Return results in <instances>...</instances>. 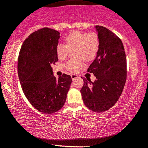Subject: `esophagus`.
<instances>
[{
  "label": "esophagus",
  "instance_id": "34e87169",
  "mask_svg": "<svg viewBox=\"0 0 148 148\" xmlns=\"http://www.w3.org/2000/svg\"><path fill=\"white\" fill-rule=\"evenodd\" d=\"M71 77L72 80H74L75 78H76V77H77V74H72L71 75Z\"/></svg>",
  "mask_w": 148,
  "mask_h": 148
}]
</instances>
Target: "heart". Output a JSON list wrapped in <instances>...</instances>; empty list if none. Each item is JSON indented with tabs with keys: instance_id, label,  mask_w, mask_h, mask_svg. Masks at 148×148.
Returning <instances> with one entry per match:
<instances>
[{
	"instance_id": "obj_1",
	"label": "heart",
	"mask_w": 148,
	"mask_h": 148,
	"mask_svg": "<svg viewBox=\"0 0 148 148\" xmlns=\"http://www.w3.org/2000/svg\"><path fill=\"white\" fill-rule=\"evenodd\" d=\"M65 46L59 44L56 48L58 59L63 61L68 56L69 51H73L75 59L70 60L64 65L68 71L76 72L81 68L83 62L82 58L89 61L94 58L99 51L100 38L97 32H83L72 31L64 38Z\"/></svg>"
}]
</instances>
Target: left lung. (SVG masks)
Returning a JSON list of instances; mask_svg holds the SVG:
<instances>
[{
  "instance_id": "obj_1",
  "label": "left lung",
  "mask_w": 148,
  "mask_h": 148,
  "mask_svg": "<svg viewBox=\"0 0 148 148\" xmlns=\"http://www.w3.org/2000/svg\"><path fill=\"white\" fill-rule=\"evenodd\" d=\"M100 46L95 59L87 69L96 80L81 77L84 104L95 112L106 111L118 101L127 79V59L122 41L113 32L102 26H95Z\"/></svg>"
}]
</instances>
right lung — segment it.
Masks as SVG:
<instances>
[{"label": "right lung", "instance_id": "add662e5", "mask_svg": "<svg viewBox=\"0 0 148 148\" xmlns=\"http://www.w3.org/2000/svg\"><path fill=\"white\" fill-rule=\"evenodd\" d=\"M59 32L44 27L32 32L21 47L17 62L20 83L32 106L42 113L51 114L64 106L72 83L70 75L57 79L51 64L58 61L56 48Z\"/></svg>", "mask_w": 148, "mask_h": 148}]
</instances>
